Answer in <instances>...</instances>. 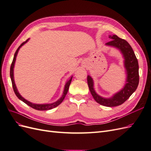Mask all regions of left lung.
<instances>
[{
	"instance_id": "obj_1",
	"label": "left lung",
	"mask_w": 151,
	"mask_h": 151,
	"mask_svg": "<svg viewBox=\"0 0 151 151\" xmlns=\"http://www.w3.org/2000/svg\"><path fill=\"white\" fill-rule=\"evenodd\" d=\"M111 41L106 43L108 46L114 47L122 52L124 57V66L127 71L126 84L122 90L110 98H104L99 96L94 89V82L90 76H88V84L90 92L95 101L104 106L113 107L123 104L130 98L137 88L139 83V63L133 49L126 40L116 35L109 36Z\"/></svg>"
}]
</instances>
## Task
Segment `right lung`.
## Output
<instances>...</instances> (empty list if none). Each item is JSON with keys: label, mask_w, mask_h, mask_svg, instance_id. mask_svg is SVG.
I'll list each match as a JSON object with an SVG mask.
<instances>
[{"label": "right lung", "mask_w": 151, "mask_h": 151, "mask_svg": "<svg viewBox=\"0 0 151 151\" xmlns=\"http://www.w3.org/2000/svg\"><path fill=\"white\" fill-rule=\"evenodd\" d=\"M29 39L27 40L26 42L22 43L20 46L18 47V48L17 49V50L15 52V54H14V58H13V60H12V62L11 63V68H10V76H11V81H12V88H13V89H14V93L16 95V96L19 98L20 100H21L22 101H23L24 103H26V104H28V106H29L30 107L33 108L35 109H37V110H39V111H43V110H48V109H51L52 108H54L57 107V106H58L59 104H60L63 101V99H64L65 96L68 92V88H69V86H70V83L72 81V76L70 77V78L69 79V80H68L65 85V88H64V91H63V94L62 96V97L59 99L58 101H57L55 103H51V104H35V103H32L28 101H27L26 99H25L24 98H22L21 96L20 95V94L19 93V92H18V91L17 89V88L16 86V84H15V83H14V63H15V62H16V57H17V53H18V51H19V50L20 49V48L24 44H25L27 42H28Z\"/></svg>", "instance_id": "obj_1"}]
</instances>
